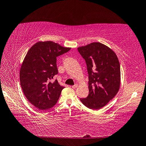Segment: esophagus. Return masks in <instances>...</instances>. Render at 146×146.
<instances>
[{
    "label": "esophagus",
    "instance_id": "obj_1",
    "mask_svg": "<svg viewBox=\"0 0 146 146\" xmlns=\"http://www.w3.org/2000/svg\"><path fill=\"white\" fill-rule=\"evenodd\" d=\"M77 87H78V84H77V83H76V84H75V85L72 86V88H76Z\"/></svg>",
    "mask_w": 146,
    "mask_h": 146
}]
</instances>
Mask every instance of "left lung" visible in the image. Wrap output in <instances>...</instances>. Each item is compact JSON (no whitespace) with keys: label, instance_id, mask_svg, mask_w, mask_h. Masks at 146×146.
I'll return each mask as SVG.
<instances>
[{"label":"left lung","instance_id":"1","mask_svg":"<svg viewBox=\"0 0 146 146\" xmlns=\"http://www.w3.org/2000/svg\"><path fill=\"white\" fill-rule=\"evenodd\" d=\"M84 59L88 74L89 94L80 98L86 107L99 110L117 94L120 83V67L115 53L100 42L78 48Z\"/></svg>","mask_w":146,"mask_h":146}]
</instances>
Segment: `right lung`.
<instances>
[{
    "label": "right lung",
    "mask_w": 146,
    "mask_h": 146,
    "mask_svg": "<svg viewBox=\"0 0 146 146\" xmlns=\"http://www.w3.org/2000/svg\"><path fill=\"white\" fill-rule=\"evenodd\" d=\"M71 48L52 41L38 42L27 52L20 70V83L24 95L41 110L49 109L57 103L62 90L57 80L56 58Z\"/></svg>",
    "instance_id": "1"
}]
</instances>
